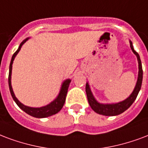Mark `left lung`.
<instances>
[{
    "instance_id": "1",
    "label": "left lung",
    "mask_w": 148,
    "mask_h": 148,
    "mask_svg": "<svg viewBox=\"0 0 148 148\" xmlns=\"http://www.w3.org/2000/svg\"><path fill=\"white\" fill-rule=\"evenodd\" d=\"M130 48H131L132 51L134 52V53L137 57L139 71H138V77H137L136 86L134 88V91L131 93V95L127 99H125L124 101H122L120 102H118V103H112V104H101V103H99L93 96L92 91H91L90 87H89L88 83L86 84L85 91H86L87 98H88L89 105H90L91 108L99 114L103 115V116H109L121 114L124 111H126L127 109H129L130 106L134 103L135 99H137V95L139 93L140 88H141L142 80H143V70H142L141 60H140V58L139 54L134 50L131 41H130Z\"/></svg>"
}]
</instances>
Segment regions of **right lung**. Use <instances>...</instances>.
Segmentation results:
<instances>
[{
    "mask_svg": "<svg viewBox=\"0 0 148 148\" xmlns=\"http://www.w3.org/2000/svg\"><path fill=\"white\" fill-rule=\"evenodd\" d=\"M29 38H27L25 40L21 42V43L20 44L18 49H17V51L13 54V56L11 57V63H10V66H9V75H8V84H9V89H10V92H11V95L14 101L16 102V104L18 106V107L21 109H22L23 111L25 112L27 114L30 115L32 116L36 117V118H46V117L50 116H53V115L56 114L58 112L60 111V109L63 108L64 105V102H65V100H66V93H67V90H68V87H69V84L71 83V80L70 79H66V81H64L62 84L61 88H60V93L58 95V96L56 97V99H54L53 101L50 102L49 104H48L47 106H45L39 107V108H33V107H29L25 106L22 103H21L20 101L18 100L15 95L14 94V92H13V89H12V87H11V71H12V64H13V61H14L15 56L18 54L20 49H21L22 45L25 42L29 39Z\"/></svg>",
    "mask_w": 148,
    "mask_h": 148,
    "instance_id": "add662e5",
    "label": "right lung"
}]
</instances>
